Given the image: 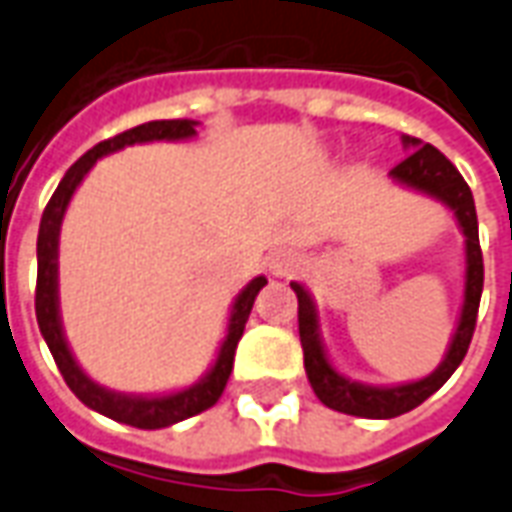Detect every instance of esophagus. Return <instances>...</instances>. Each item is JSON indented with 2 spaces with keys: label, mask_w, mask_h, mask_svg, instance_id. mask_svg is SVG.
<instances>
[{
  "label": "esophagus",
  "mask_w": 512,
  "mask_h": 512,
  "mask_svg": "<svg viewBox=\"0 0 512 512\" xmlns=\"http://www.w3.org/2000/svg\"><path fill=\"white\" fill-rule=\"evenodd\" d=\"M304 268V257L293 252V249H276L274 255L268 257V271L279 279H290Z\"/></svg>",
  "instance_id": "obj_1"
}]
</instances>
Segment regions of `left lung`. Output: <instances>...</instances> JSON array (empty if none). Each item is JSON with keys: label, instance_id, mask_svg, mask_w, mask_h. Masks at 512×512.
<instances>
[{"label": "left lung", "instance_id": "1", "mask_svg": "<svg viewBox=\"0 0 512 512\" xmlns=\"http://www.w3.org/2000/svg\"><path fill=\"white\" fill-rule=\"evenodd\" d=\"M401 143L410 154L391 170V179L401 187L415 189L420 195H429V198L439 200L442 206H448L458 227H461V233L467 238L464 241V252H467L464 304H461V314H458L448 352L429 377L401 382V385H366V382L350 380L342 372H336V366L328 361V352L323 347L314 298L301 282H290V287L298 295V333H301V347H304L306 377H309L317 399L323 401L325 407L344 412V415H355V418L388 420L423 404L431 393H437L450 380V374L456 372L458 363L464 361L472 333H475V323H478L480 293H483V252H480L478 214H475L472 189L467 187V181L461 179V173L453 168V162L442 151L434 149L431 143H423V140L410 138V135H404Z\"/></svg>", "mask_w": 512, "mask_h": 512}]
</instances>
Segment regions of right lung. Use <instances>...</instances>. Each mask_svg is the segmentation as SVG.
Segmentation results:
<instances>
[{
  "label": "right lung",
  "instance_id": "obj_1",
  "mask_svg": "<svg viewBox=\"0 0 512 512\" xmlns=\"http://www.w3.org/2000/svg\"><path fill=\"white\" fill-rule=\"evenodd\" d=\"M198 135V121L192 119H170V121H149L132 130L121 132L116 138H108L97 143L94 149L83 154L73 168L64 173L59 187L48 200V206L40 219V233H37V290H34V312H37V325L43 333L48 350L54 355L56 366L62 372L64 382L70 385V391L89 407L100 412L105 418L119 420L135 429H165L179 420H187L192 415H200L208 407H214L225 391L230 372H233V358L244 325L249 320L252 304L257 293L268 285L266 276H255L249 285L238 293L233 301L230 317H227V333L219 344L217 361L211 363L203 377L189 388L181 391L162 393V396H138V393H119L108 391L105 385L94 382L89 374L83 372L75 361L70 344L64 339L62 314H59V233H62L64 211L73 200L75 189L81 187L86 173L94 168V162L100 157H108L113 151L127 149L135 143H154V140H189Z\"/></svg>",
  "mask_w": 512,
  "mask_h": 512
}]
</instances>
